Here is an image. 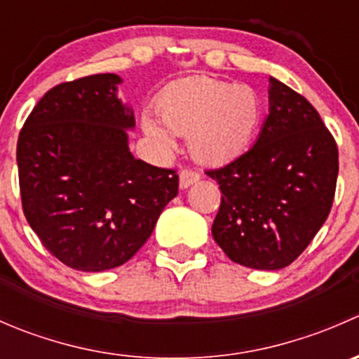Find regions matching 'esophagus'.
Masks as SVG:
<instances>
[{"label":"esophagus","mask_w":359,"mask_h":359,"mask_svg":"<svg viewBox=\"0 0 359 359\" xmlns=\"http://www.w3.org/2000/svg\"><path fill=\"white\" fill-rule=\"evenodd\" d=\"M200 180V173L194 172V170H182L179 175V184L180 189H187L189 186L196 184Z\"/></svg>","instance_id":"esophagus-1"}]
</instances>
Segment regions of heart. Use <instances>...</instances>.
Listing matches in <instances>:
<instances>
[{
    "label": "heart",
    "instance_id": "heart-1",
    "mask_svg": "<svg viewBox=\"0 0 359 359\" xmlns=\"http://www.w3.org/2000/svg\"><path fill=\"white\" fill-rule=\"evenodd\" d=\"M158 119L142 118L147 139L163 153L175 149V135L205 165H224L245 153L262 121V99L248 85L213 78H187L170 85L156 100Z\"/></svg>",
    "mask_w": 359,
    "mask_h": 359
}]
</instances>
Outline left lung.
<instances>
[{
  "label": "left lung",
  "mask_w": 359,
  "mask_h": 359,
  "mask_svg": "<svg viewBox=\"0 0 359 359\" xmlns=\"http://www.w3.org/2000/svg\"><path fill=\"white\" fill-rule=\"evenodd\" d=\"M337 173V144L318 111L271 76L269 114L253 147L206 172L222 193L213 240L245 267L290 266L327 220Z\"/></svg>",
  "instance_id": "obj_1"
}]
</instances>
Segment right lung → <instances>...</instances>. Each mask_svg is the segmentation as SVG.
<instances>
[{
    "label": "right lung",
    "instance_id": "1",
    "mask_svg": "<svg viewBox=\"0 0 359 359\" xmlns=\"http://www.w3.org/2000/svg\"><path fill=\"white\" fill-rule=\"evenodd\" d=\"M118 74L60 83L36 104L17 142L24 215L43 247L85 273L112 269L149 240L179 175L133 158L135 116Z\"/></svg>",
    "mask_w": 359,
    "mask_h": 359
}]
</instances>
